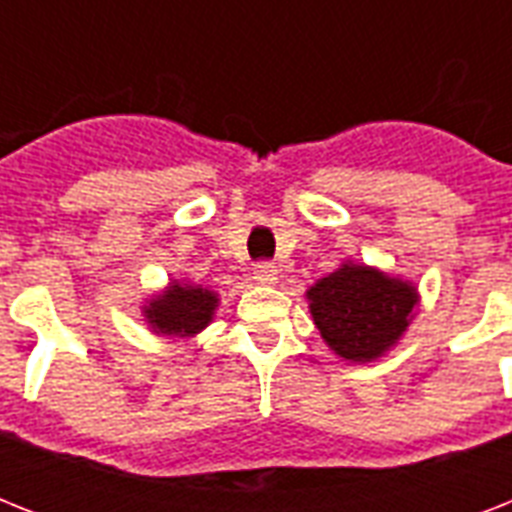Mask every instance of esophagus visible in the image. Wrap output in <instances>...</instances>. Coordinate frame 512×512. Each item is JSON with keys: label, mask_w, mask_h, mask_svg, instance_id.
<instances>
[{"label": "esophagus", "mask_w": 512, "mask_h": 512, "mask_svg": "<svg viewBox=\"0 0 512 512\" xmlns=\"http://www.w3.org/2000/svg\"><path fill=\"white\" fill-rule=\"evenodd\" d=\"M276 279H279V268H276V263H271V260H260V263L255 265L257 284H276Z\"/></svg>", "instance_id": "34e87169"}]
</instances>
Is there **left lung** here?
I'll return each mask as SVG.
<instances>
[{"instance_id":"left-lung-1","label":"left lung","mask_w":512,"mask_h":512,"mask_svg":"<svg viewBox=\"0 0 512 512\" xmlns=\"http://www.w3.org/2000/svg\"><path fill=\"white\" fill-rule=\"evenodd\" d=\"M308 300L321 337L350 361L385 353L404 335L417 305L414 287L366 265H342L308 289Z\"/></svg>"}]
</instances>
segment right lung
<instances>
[{
    "label": "right lung",
    "instance_id": "obj_1",
    "mask_svg": "<svg viewBox=\"0 0 512 512\" xmlns=\"http://www.w3.org/2000/svg\"><path fill=\"white\" fill-rule=\"evenodd\" d=\"M217 297L209 289L172 284L159 300L146 308V319L162 335H196L207 327L215 311Z\"/></svg>",
    "mask_w": 512,
    "mask_h": 512
}]
</instances>
